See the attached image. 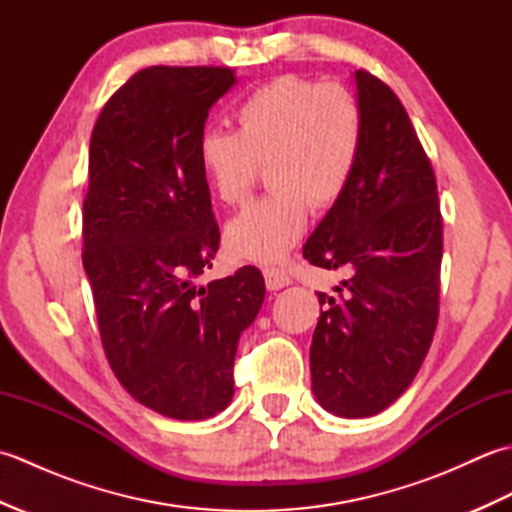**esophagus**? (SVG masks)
<instances>
[{
    "mask_svg": "<svg viewBox=\"0 0 512 512\" xmlns=\"http://www.w3.org/2000/svg\"><path fill=\"white\" fill-rule=\"evenodd\" d=\"M264 279H266V288L268 290H279L290 284V275L286 273L284 268H277V266H268L264 268Z\"/></svg>",
    "mask_w": 512,
    "mask_h": 512,
    "instance_id": "1",
    "label": "esophagus"
}]
</instances>
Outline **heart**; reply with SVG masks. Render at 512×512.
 Wrapping results in <instances>:
<instances>
[{"label":"heart","mask_w":512,"mask_h":512,"mask_svg":"<svg viewBox=\"0 0 512 512\" xmlns=\"http://www.w3.org/2000/svg\"><path fill=\"white\" fill-rule=\"evenodd\" d=\"M235 123L237 132L200 136L202 176L217 200L239 204L268 165L275 191L228 222L226 246L239 259L279 262L306 233L312 204L332 206L350 187L363 147L361 105L339 83L281 74L237 105Z\"/></svg>","instance_id":"1"}]
</instances>
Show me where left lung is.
Instances as JSON below:
<instances>
[{"label": "left lung", "instance_id": "left-lung-1", "mask_svg": "<svg viewBox=\"0 0 512 512\" xmlns=\"http://www.w3.org/2000/svg\"><path fill=\"white\" fill-rule=\"evenodd\" d=\"M363 147L339 200L303 248L319 268H345L319 292L312 391L334 416H376L402 396L427 356L440 310L442 215L431 160L400 99L356 70Z\"/></svg>", "mask_w": 512, "mask_h": 512}]
</instances>
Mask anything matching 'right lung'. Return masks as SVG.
Wrapping results in <instances>:
<instances>
[{
	"label": "right lung",
	"mask_w": 512,
	"mask_h": 512,
	"mask_svg": "<svg viewBox=\"0 0 512 512\" xmlns=\"http://www.w3.org/2000/svg\"><path fill=\"white\" fill-rule=\"evenodd\" d=\"M220 65H151L105 103L90 138L83 268L112 372L145 407L204 420L235 394L237 341L266 295L255 266L200 286L220 226L198 162Z\"/></svg>",
	"instance_id": "obj_1"
}]
</instances>
